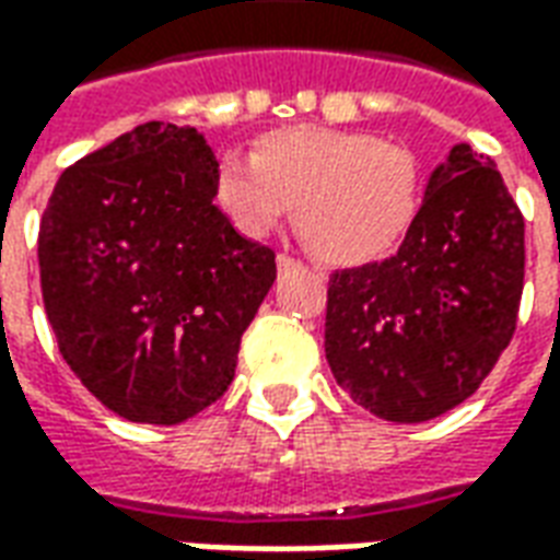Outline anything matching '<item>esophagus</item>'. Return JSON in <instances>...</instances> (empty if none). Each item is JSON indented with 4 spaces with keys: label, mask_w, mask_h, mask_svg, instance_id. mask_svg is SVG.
I'll return each mask as SVG.
<instances>
[{
    "label": "esophagus",
    "mask_w": 560,
    "mask_h": 560,
    "mask_svg": "<svg viewBox=\"0 0 560 560\" xmlns=\"http://www.w3.org/2000/svg\"><path fill=\"white\" fill-rule=\"evenodd\" d=\"M276 264H279V276H288L293 269H303V260H296L291 255H279L276 257Z\"/></svg>",
    "instance_id": "34e87169"
}]
</instances>
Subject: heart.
Segmentation results:
<instances>
[{"instance_id":"heart-1","label":"heart","mask_w":560,"mask_h":560,"mask_svg":"<svg viewBox=\"0 0 560 560\" xmlns=\"http://www.w3.org/2000/svg\"><path fill=\"white\" fill-rule=\"evenodd\" d=\"M425 173L417 152L369 131L291 126L224 152L215 200L245 236H267L291 215L312 255L357 267L384 257L420 215Z\"/></svg>"}]
</instances>
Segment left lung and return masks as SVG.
I'll use <instances>...</instances> for the list:
<instances>
[{
  "label": "left lung",
  "instance_id": "obj_1",
  "mask_svg": "<svg viewBox=\"0 0 560 560\" xmlns=\"http://www.w3.org/2000/svg\"><path fill=\"white\" fill-rule=\"evenodd\" d=\"M522 284L525 219L492 161L458 143L399 252L329 276V369L381 420H434L494 369L516 332Z\"/></svg>",
  "mask_w": 560,
  "mask_h": 560
}]
</instances>
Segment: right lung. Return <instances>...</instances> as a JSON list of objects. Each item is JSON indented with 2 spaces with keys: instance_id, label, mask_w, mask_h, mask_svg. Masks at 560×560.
Returning a JSON list of instances; mask_svg holds the SVG:
<instances>
[{
  "instance_id": "right-lung-1",
  "label": "right lung",
  "mask_w": 560,
  "mask_h": 560,
  "mask_svg": "<svg viewBox=\"0 0 560 560\" xmlns=\"http://www.w3.org/2000/svg\"><path fill=\"white\" fill-rule=\"evenodd\" d=\"M197 128L143 122L71 164L47 200V320L80 384L131 422L176 425L231 387L276 252L233 231Z\"/></svg>"
}]
</instances>
